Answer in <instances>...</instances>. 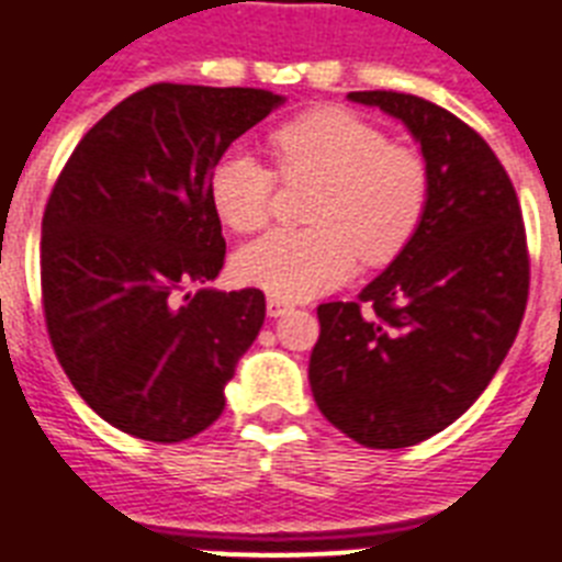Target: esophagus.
I'll use <instances>...</instances> for the list:
<instances>
[{
  "label": "esophagus",
  "mask_w": 562,
  "mask_h": 562,
  "mask_svg": "<svg viewBox=\"0 0 562 562\" xmlns=\"http://www.w3.org/2000/svg\"><path fill=\"white\" fill-rule=\"evenodd\" d=\"M291 308H294V303H291V300H282V297H268V315H271V317H282V315H289Z\"/></svg>",
  "instance_id": "esophagus-1"
}]
</instances>
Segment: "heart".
<instances>
[{
    "label": "heart",
    "mask_w": 562,
    "mask_h": 562,
    "mask_svg": "<svg viewBox=\"0 0 562 562\" xmlns=\"http://www.w3.org/2000/svg\"><path fill=\"white\" fill-rule=\"evenodd\" d=\"M271 154L285 180H315L303 229H271L233 256L238 282L300 300L352 277L359 256L387 262L414 236L428 201L426 160L387 143L347 110H315L277 127ZM273 171L250 151L221 154L210 171L212 210L250 233L271 215Z\"/></svg>",
    "instance_id": "heart-1"
}]
</instances>
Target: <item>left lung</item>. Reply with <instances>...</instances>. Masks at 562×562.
I'll use <instances>...</instances> for the list:
<instances>
[{
    "instance_id": "obj_1",
    "label": "left lung",
    "mask_w": 562,
    "mask_h": 562,
    "mask_svg": "<svg viewBox=\"0 0 562 562\" xmlns=\"http://www.w3.org/2000/svg\"><path fill=\"white\" fill-rule=\"evenodd\" d=\"M347 99L408 127L428 201L359 303L317 306L308 384L356 443L402 449L461 417L505 361L528 303L522 210L493 148L449 110L405 92Z\"/></svg>"
}]
</instances>
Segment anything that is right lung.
Wrapping results in <instances>:
<instances>
[{
    "label": "right lung",
    "mask_w": 562,
    "mask_h": 562,
    "mask_svg": "<svg viewBox=\"0 0 562 562\" xmlns=\"http://www.w3.org/2000/svg\"><path fill=\"white\" fill-rule=\"evenodd\" d=\"M282 95L154 83L90 127L43 215L52 347L110 426L151 443L201 435L265 324L259 289L215 291L224 236L210 171Z\"/></svg>",
    "instance_id": "1"
}]
</instances>
